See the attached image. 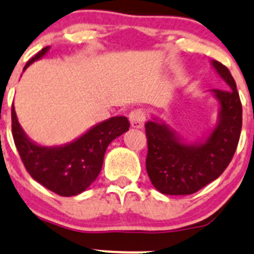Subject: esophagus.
I'll return each instance as SVG.
<instances>
[{
	"label": "esophagus",
	"mask_w": 254,
	"mask_h": 254,
	"mask_svg": "<svg viewBox=\"0 0 254 254\" xmlns=\"http://www.w3.org/2000/svg\"><path fill=\"white\" fill-rule=\"evenodd\" d=\"M129 122L133 128H142L145 122V111L143 109H134L129 114Z\"/></svg>",
	"instance_id": "obj_1"
}]
</instances>
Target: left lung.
<instances>
[{
	"instance_id": "left-lung-1",
	"label": "left lung",
	"mask_w": 254,
	"mask_h": 254,
	"mask_svg": "<svg viewBox=\"0 0 254 254\" xmlns=\"http://www.w3.org/2000/svg\"><path fill=\"white\" fill-rule=\"evenodd\" d=\"M227 90H210L218 104L217 122L204 138L188 142L158 117L145 124L148 177L165 195H190L217 179L228 167L237 148L242 128V105L230 70L211 60Z\"/></svg>"
}]
</instances>
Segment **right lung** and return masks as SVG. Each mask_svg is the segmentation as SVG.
<instances>
[{
	"instance_id": "obj_1",
	"label": "right lung",
	"mask_w": 254,
	"mask_h": 254,
	"mask_svg": "<svg viewBox=\"0 0 254 254\" xmlns=\"http://www.w3.org/2000/svg\"><path fill=\"white\" fill-rule=\"evenodd\" d=\"M49 49L50 47H45L37 53L23 71L42 59ZM128 128L127 117L115 116L89 128L71 142L47 147L26 134L12 106V133L24 167L34 180L60 196L81 194L96 180L109 144Z\"/></svg>"
}]
</instances>
